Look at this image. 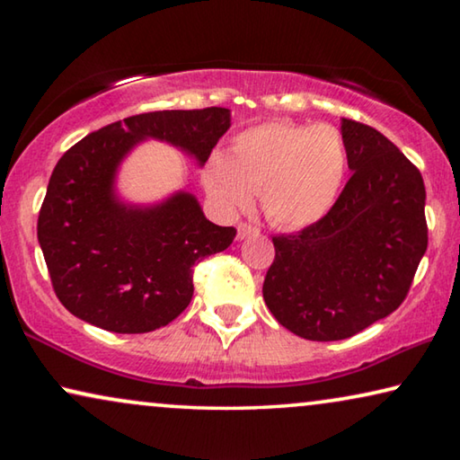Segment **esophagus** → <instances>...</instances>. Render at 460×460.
<instances>
[{
    "label": "esophagus",
    "mask_w": 460,
    "mask_h": 460,
    "mask_svg": "<svg viewBox=\"0 0 460 460\" xmlns=\"http://www.w3.org/2000/svg\"><path fill=\"white\" fill-rule=\"evenodd\" d=\"M258 233H260V229L252 223H239L237 225V237L239 239H245L249 235H258Z\"/></svg>",
    "instance_id": "obj_1"
}]
</instances>
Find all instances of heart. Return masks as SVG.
<instances>
[{"label": "heart", "mask_w": 460, "mask_h": 460, "mask_svg": "<svg viewBox=\"0 0 460 460\" xmlns=\"http://www.w3.org/2000/svg\"><path fill=\"white\" fill-rule=\"evenodd\" d=\"M349 152L334 126L271 121L241 131L227 158L213 154L202 178L208 194L229 211L261 207L279 227H308L331 211L345 184Z\"/></svg>", "instance_id": "heart-1"}]
</instances>
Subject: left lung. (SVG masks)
I'll return each instance as SVG.
<instances>
[{
	"label": "left lung",
	"instance_id": "left-lung-1",
	"mask_svg": "<svg viewBox=\"0 0 460 460\" xmlns=\"http://www.w3.org/2000/svg\"><path fill=\"white\" fill-rule=\"evenodd\" d=\"M353 170L321 221L271 237L276 258L263 300L308 341H341L398 308L428 247L420 170L365 123L342 119Z\"/></svg>",
	"mask_w": 460,
	"mask_h": 460
}]
</instances>
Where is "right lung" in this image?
Wrapping results in <instances>:
<instances>
[{
  "instance_id": "obj_1",
  "label": "right lung",
  "mask_w": 460,
  "mask_h": 460,
  "mask_svg": "<svg viewBox=\"0 0 460 460\" xmlns=\"http://www.w3.org/2000/svg\"><path fill=\"white\" fill-rule=\"evenodd\" d=\"M229 121L225 107L139 113L62 154L38 215V241L68 313L137 334L166 326L190 305L194 266L227 249L237 229L208 221L189 192L152 208L121 205L113 178L144 137L164 139L205 164Z\"/></svg>"
}]
</instances>
